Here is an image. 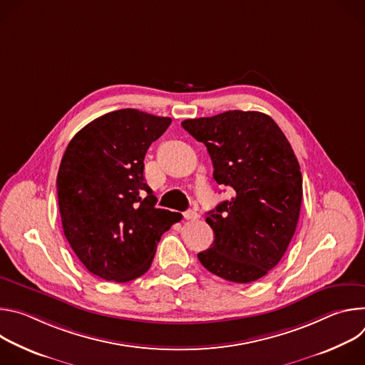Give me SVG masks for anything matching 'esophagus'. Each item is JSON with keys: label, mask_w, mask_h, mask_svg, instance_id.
<instances>
[{"label": "esophagus", "mask_w": 365, "mask_h": 365, "mask_svg": "<svg viewBox=\"0 0 365 365\" xmlns=\"http://www.w3.org/2000/svg\"><path fill=\"white\" fill-rule=\"evenodd\" d=\"M183 218H185V220H187V221H195V220H197V218H199V215H197V212H196V211L189 210V211L183 212Z\"/></svg>", "instance_id": "1"}]
</instances>
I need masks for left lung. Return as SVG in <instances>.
Listing matches in <instances>:
<instances>
[{"mask_svg":"<svg viewBox=\"0 0 365 365\" xmlns=\"http://www.w3.org/2000/svg\"><path fill=\"white\" fill-rule=\"evenodd\" d=\"M182 127L206 145L217 183L234 189L206 214L215 240L197 254L200 264L234 283L262 279L282 259L299 221L302 173L290 143L257 111L185 120Z\"/></svg>","mask_w":365,"mask_h":365,"instance_id":"8db88e82","label":"left lung"}]
</instances>
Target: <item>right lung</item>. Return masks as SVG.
Returning a JSON list of instances; mask_svg holds the SVG:
<instances>
[{
  "label": "right lung",
  "instance_id": "add662e5",
  "mask_svg": "<svg viewBox=\"0 0 365 365\" xmlns=\"http://www.w3.org/2000/svg\"><path fill=\"white\" fill-rule=\"evenodd\" d=\"M170 123L118 110L85 125L66 147L56 180L63 232L88 272L103 280L143 276L160 237L182 220L154 206L144 179V155Z\"/></svg>",
  "mask_w": 365,
  "mask_h": 365
}]
</instances>
